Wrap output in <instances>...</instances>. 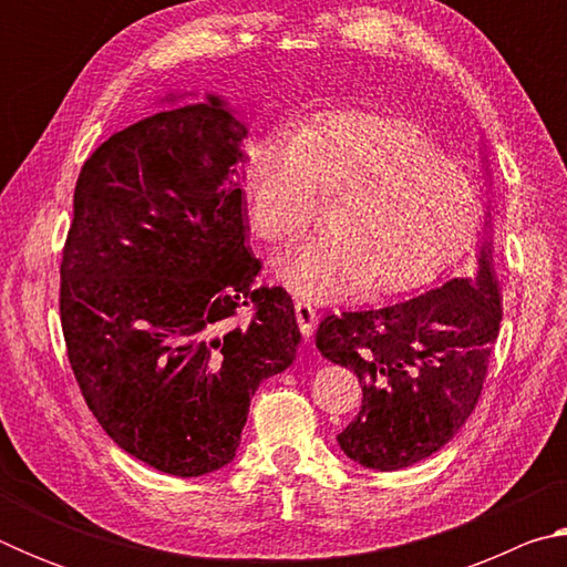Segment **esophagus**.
<instances>
[{
  "label": "esophagus",
  "instance_id": "esophagus-1",
  "mask_svg": "<svg viewBox=\"0 0 567 567\" xmlns=\"http://www.w3.org/2000/svg\"><path fill=\"white\" fill-rule=\"evenodd\" d=\"M295 318H297V324H300L305 338H310V334L315 332V324H318V310H315L310 302L295 300Z\"/></svg>",
  "mask_w": 567,
  "mask_h": 567
}]
</instances>
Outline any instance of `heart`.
<instances>
[{"label": "heart", "mask_w": 567, "mask_h": 567, "mask_svg": "<svg viewBox=\"0 0 567 567\" xmlns=\"http://www.w3.org/2000/svg\"><path fill=\"white\" fill-rule=\"evenodd\" d=\"M257 235L287 245L310 223L312 192L340 195L322 233L275 260L287 290L332 300L425 282L473 235L475 182L412 124L378 114H340L257 152L247 169Z\"/></svg>", "instance_id": "obj_1"}]
</instances>
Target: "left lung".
<instances>
[{"label":"left lung","mask_w":567,"mask_h":567,"mask_svg":"<svg viewBox=\"0 0 567 567\" xmlns=\"http://www.w3.org/2000/svg\"><path fill=\"white\" fill-rule=\"evenodd\" d=\"M501 300L493 243H485L470 275L378 310L328 315L315 334L318 350L362 388L360 415L338 435L342 453L390 473L447 445L477 405Z\"/></svg>","instance_id":"left-lung-1"}]
</instances>
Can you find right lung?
I'll return each mask as SVG.
<instances>
[{
	"label": "right lung",
	"instance_id": "add662e5",
	"mask_svg": "<svg viewBox=\"0 0 567 567\" xmlns=\"http://www.w3.org/2000/svg\"><path fill=\"white\" fill-rule=\"evenodd\" d=\"M245 137L207 94L114 132L74 187L60 267L74 378L124 453L177 477L235 457L255 390L300 342L290 295L252 287Z\"/></svg>",
	"mask_w": 567,
	"mask_h": 567
}]
</instances>
